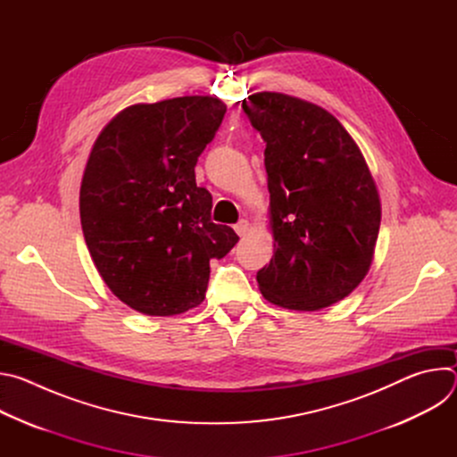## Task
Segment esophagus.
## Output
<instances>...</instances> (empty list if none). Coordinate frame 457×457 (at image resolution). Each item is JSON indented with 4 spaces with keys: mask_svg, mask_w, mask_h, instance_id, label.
<instances>
[{
    "mask_svg": "<svg viewBox=\"0 0 457 457\" xmlns=\"http://www.w3.org/2000/svg\"><path fill=\"white\" fill-rule=\"evenodd\" d=\"M235 231L238 233V237H244L247 231H249V222L247 220H238L235 224Z\"/></svg>",
    "mask_w": 457,
    "mask_h": 457,
    "instance_id": "obj_1",
    "label": "esophagus"
}]
</instances>
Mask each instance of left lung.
I'll use <instances>...</instances> for the list:
<instances>
[{"instance_id":"1","label":"left lung","mask_w":457,"mask_h":457,"mask_svg":"<svg viewBox=\"0 0 457 457\" xmlns=\"http://www.w3.org/2000/svg\"><path fill=\"white\" fill-rule=\"evenodd\" d=\"M266 143L271 262L256 273L275 305L318 311L349 296L365 278L381 204L369 166L340 120L278 92L242 101Z\"/></svg>"}]
</instances>
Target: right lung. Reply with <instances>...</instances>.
Instances as JSON below:
<instances>
[{
  "instance_id": "right-lung-1",
  "label": "right lung",
  "mask_w": 457,
  "mask_h": 457,
  "mask_svg": "<svg viewBox=\"0 0 457 457\" xmlns=\"http://www.w3.org/2000/svg\"><path fill=\"white\" fill-rule=\"evenodd\" d=\"M224 113L210 96L134 104L94 143L79 191L83 235L110 291L143 314L197 307L210 260L238 242L229 226L212 222V193L195 180Z\"/></svg>"
}]
</instances>
